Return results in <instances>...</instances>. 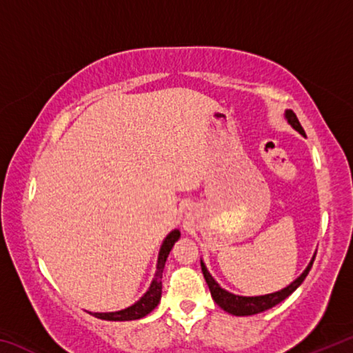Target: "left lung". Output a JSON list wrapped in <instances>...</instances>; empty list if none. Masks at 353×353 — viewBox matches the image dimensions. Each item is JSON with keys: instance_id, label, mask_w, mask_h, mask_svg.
I'll return each instance as SVG.
<instances>
[{"instance_id": "8db88e82", "label": "left lung", "mask_w": 353, "mask_h": 353, "mask_svg": "<svg viewBox=\"0 0 353 353\" xmlns=\"http://www.w3.org/2000/svg\"><path fill=\"white\" fill-rule=\"evenodd\" d=\"M286 118H288V123L291 124L292 128L299 130V132H301L302 135H305V132H303V129L301 126V123H299V119H297L294 112L286 110ZM313 261H314V256H313V260L310 261L307 270L302 272V276L296 279L290 286H286L285 290L272 292V294L256 296V297H243V296L232 294V292L223 290L216 282H214L213 277L210 276V272L207 271V268L202 261H201V268H202V274H204V279H205V282L208 285V288H210L213 301L216 302L221 308L225 310L227 313H232L235 316H250V314L266 312V310L276 307L277 303L285 301L286 297L292 294V292H294L299 288V285H301L303 280H305V277L308 276V272L313 266Z\"/></svg>"}]
</instances>
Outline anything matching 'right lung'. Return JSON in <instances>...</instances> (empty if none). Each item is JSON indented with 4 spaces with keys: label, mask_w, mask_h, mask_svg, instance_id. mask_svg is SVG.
<instances>
[{
    "label": "right lung",
    "mask_w": 353,
    "mask_h": 353,
    "mask_svg": "<svg viewBox=\"0 0 353 353\" xmlns=\"http://www.w3.org/2000/svg\"><path fill=\"white\" fill-rule=\"evenodd\" d=\"M179 236H181V232L172 230L171 234L165 238L162 248H160L157 272H155V279L152 280L151 288H149V291L135 303V305L115 313H92L94 318H99L104 321H134V319L143 318V316H146L148 313H151L152 310L157 307L160 296H162V272L165 268V261L168 259L170 250L172 246H174V243L179 240Z\"/></svg>",
    "instance_id": "obj_1"
}]
</instances>
